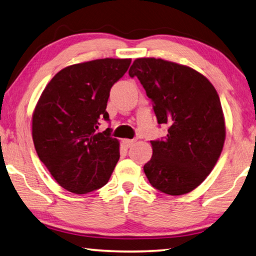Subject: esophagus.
Listing matches in <instances>:
<instances>
[{
  "mask_svg": "<svg viewBox=\"0 0 256 256\" xmlns=\"http://www.w3.org/2000/svg\"><path fill=\"white\" fill-rule=\"evenodd\" d=\"M136 141V139H123L122 140V142H123V144L125 146V147L130 148L131 146L134 144V142Z\"/></svg>",
  "mask_w": 256,
  "mask_h": 256,
  "instance_id": "obj_1",
  "label": "esophagus"
}]
</instances>
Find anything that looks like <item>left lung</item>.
<instances>
[{
  "label": "left lung",
  "mask_w": 256,
  "mask_h": 256,
  "mask_svg": "<svg viewBox=\"0 0 256 256\" xmlns=\"http://www.w3.org/2000/svg\"><path fill=\"white\" fill-rule=\"evenodd\" d=\"M128 75L138 77L154 104L164 140L152 141L144 166L154 188L180 196L196 189L216 166L226 140L220 98L212 83L192 67L160 58H138Z\"/></svg>",
  "instance_id": "left-lung-1"
}]
</instances>
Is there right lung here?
I'll list each match as a JSON object with an SVG mask.
<instances>
[{"instance_id":"add662e5","label":"right lung","mask_w":256,"mask_h":256,"mask_svg":"<svg viewBox=\"0 0 256 256\" xmlns=\"http://www.w3.org/2000/svg\"><path fill=\"white\" fill-rule=\"evenodd\" d=\"M131 59H96L68 66L44 88L32 117V136L40 162L58 184L77 194L104 186L120 160V141L110 128L96 132L110 88Z\"/></svg>"}]
</instances>
